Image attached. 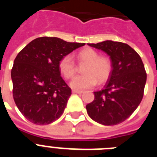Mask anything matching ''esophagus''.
Segmentation results:
<instances>
[{"label": "esophagus", "instance_id": "esophagus-1", "mask_svg": "<svg viewBox=\"0 0 157 157\" xmlns=\"http://www.w3.org/2000/svg\"><path fill=\"white\" fill-rule=\"evenodd\" d=\"M72 93H73V94H82L83 91L82 90H72Z\"/></svg>", "mask_w": 157, "mask_h": 157}]
</instances>
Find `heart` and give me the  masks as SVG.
Here are the masks:
<instances>
[{"label": "heart", "mask_w": 157, "mask_h": 157, "mask_svg": "<svg viewBox=\"0 0 157 157\" xmlns=\"http://www.w3.org/2000/svg\"><path fill=\"white\" fill-rule=\"evenodd\" d=\"M78 59L86 63L82 75H77L71 79L70 86L75 90L90 88L97 84L105 82L112 71V62L109 57L99 56V53L90 48H84L77 54ZM59 70L66 78H71L76 71L75 60L71 55H65L59 62Z\"/></svg>", "instance_id": "obj_1"}]
</instances>
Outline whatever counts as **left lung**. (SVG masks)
Segmentation results:
<instances>
[{
  "instance_id": "8db88e82",
  "label": "left lung",
  "mask_w": 157,
  "mask_h": 157,
  "mask_svg": "<svg viewBox=\"0 0 157 157\" xmlns=\"http://www.w3.org/2000/svg\"><path fill=\"white\" fill-rule=\"evenodd\" d=\"M88 45L106 52L112 69L104 88L94 92V100L86 107L87 113L102 125L123 123L143 98L147 78L143 62L138 52L125 43L108 40Z\"/></svg>"
}]
</instances>
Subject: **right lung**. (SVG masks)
<instances>
[{"mask_svg":"<svg viewBox=\"0 0 157 157\" xmlns=\"http://www.w3.org/2000/svg\"><path fill=\"white\" fill-rule=\"evenodd\" d=\"M83 45L85 43L41 37L18 53L11 72L12 94L16 106L27 120L46 125L63 114L71 90L60 76L59 62Z\"/></svg>","mask_w":157,"mask_h":157,"instance_id":"add662e5","label":"right lung"}]
</instances>
